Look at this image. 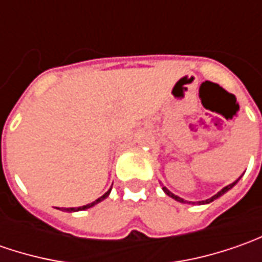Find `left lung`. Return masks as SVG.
<instances>
[{"mask_svg":"<svg viewBox=\"0 0 262 262\" xmlns=\"http://www.w3.org/2000/svg\"><path fill=\"white\" fill-rule=\"evenodd\" d=\"M239 179H241V178H239ZM239 179H236V181H235L233 184H230V185L225 186V188H223L222 191H219V192H217L216 195H213V196H211V198H208V200H206V201H198V203H200V204H208V203L214 201V200H217L219 196H222V195H223V194H225V192H227V191H229L230 188H233V186L236 185L237 181H239ZM163 191H165V194H166V195H169V196H170V198H173V200H176V201H179V203H185V201H184V200H182L181 196H178V195H175L173 192H170V191L167 189L166 186H163Z\"/></svg>","mask_w":262,"mask_h":262,"instance_id":"1","label":"left lung"}]
</instances>
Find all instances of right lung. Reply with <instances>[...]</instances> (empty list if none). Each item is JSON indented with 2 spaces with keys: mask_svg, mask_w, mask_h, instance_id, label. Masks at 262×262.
I'll return each mask as SVG.
<instances>
[{
  "mask_svg": "<svg viewBox=\"0 0 262 262\" xmlns=\"http://www.w3.org/2000/svg\"><path fill=\"white\" fill-rule=\"evenodd\" d=\"M109 194H111V189H109L107 192H105V194L100 196V198H97L96 201H93V203H90V204H86V206H83V207H71V208H62V211H68V213H73V211H81V210H86V208H90V207L96 206L97 203L103 201L105 198H107V195H109Z\"/></svg>",
  "mask_w": 262,
  "mask_h": 262,
  "instance_id": "1",
  "label": "right lung"
}]
</instances>
